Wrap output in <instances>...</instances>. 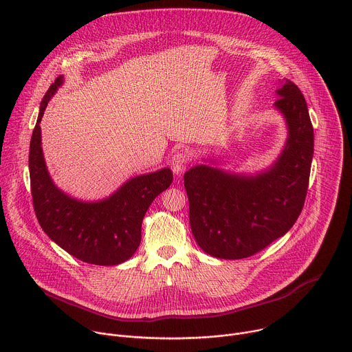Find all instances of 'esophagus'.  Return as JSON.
I'll return each mask as SVG.
<instances>
[{
    "mask_svg": "<svg viewBox=\"0 0 352 352\" xmlns=\"http://www.w3.org/2000/svg\"><path fill=\"white\" fill-rule=\"evenodd\" d=\"M188 162H189V155L186 152H177L175 155H173V157L170 160L173 173L175 175H181L186 170Z\"/></svg>",
    "mask_w": 352,
    "mask_h": 352,
    "instance_id": "1",
    "label": "esophagus"
}]
</instances>
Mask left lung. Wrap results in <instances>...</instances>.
<instances>
[{"label": "left lung", "mask_w": 352, "mask_h": 352, "mask_svg": "<svg viewBox=\"0 0 352 352\" xmlns=\"http://www.w3.org/2000/svg\"><path fill=\"white\" fill-rule=\"evenodd\" d=\"M273 107L287 139L277 159L254 173H234L205 157L184 175L189 223L196 243L217 259L252 256L283 236L302 210L314 157V128L305 97L280 80Z\"/></svg>", "instance_id": "left-lung-1"}]
</instances>
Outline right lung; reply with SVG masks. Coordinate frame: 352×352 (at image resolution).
Masks as SVG:
<instances>
[{
  "instance_id": "add662e5",
  "label": "right lung",
  "mask_w": 352,
  "mask_h": 352,
  "mask_svg": "<svg viewBox=\"0 0 352 352\" xmlns=\"http://www.w3.org/2000/svg\"><path fill=\"white\" fill-rule=\"evenodd\" d=\"M58 76L40 103L29 150L33 206L44 232L76 259L98 266L126 262L142 238V221L156 196L173 182L168 167L125 181L111 195L98 200H82L60 189L48 173L40 122L50 100L64 85Z\"/></svg>"
}]
</instances>
